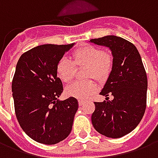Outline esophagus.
<instances>
[{"mask_svg":"<svg viewBox=\"0 0 158 158\" xmlns=\"http://www.w3.org/2000/svg\"><path fill=\"white\" fill-rule=\"evenodd\" d=\"M84 104H85V102H84V101H82V100H79V106H83Z\"/></svg>","mask_w":158,"mask_h":158,"instance_id":"1","label":"esophagus"}]
</instances>
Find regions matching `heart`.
<instances>
[{
	"instance_id": "heart-1",
	"label": "heart",
	"mask_w": 158,
	"mask_h": 158,
	"mask_svg": "<svg viewBox=\"0 0 158 158\" xmlns=\"http://www.w3.org/2000/svg\"><path fill=\"white\" fill-rule=\"evenodd\" d=\"M73 61L71 62L62 57L56 65V73L62 82H70L75 75L76 67H86L85 78L97 80L106 79L113 68V56L109 52L94 45H85L77 49L73 53ZM96 85L89 79L85 81H77L66 88V94L69 96L79 100L87 99L96 91Z\"/></svg>"
}]
</instances>
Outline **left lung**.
<instances>
[{
    "mask_svg": "<svg viewBox=\"0 0 158 158\" xmlns=\"http://www.w3.org/2000/svg\"><path fill=\"white\" fill-rule=\"evenodd\" d=\"M89 42L111 50L113 68L101 95L103 102H95L91 122L96 131L109 138H120L135 129L146 107L147 76L138 50L131 42L106 35ZM114 96L108 100L109 94Z\"/></svg>",
    "mask_w": 158,
    "mask_h": 158,
    "instance_id": "1",
    "label": "left lung"
}]
</instances>
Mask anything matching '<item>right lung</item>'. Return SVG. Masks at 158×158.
<instances>
[{
    "instance_id": "obj_1",
    "label": "right lung",
    "mask_w": 158,
    "mask_h": 158,
    "mask_svg": "<svg viewBox=\"0 0 158 158\" xmlns=\"http://www.w3.org/2000/svg\"><path fill=\"white\" fill-rule=\"evenodd\" d=\"M74 45H38L23 53L16 66L12 91L16 117L31 139L54 145L66 139L72 130L78 101H59L63 90L56 65Z\"/></svg>"
}]
</instances>
